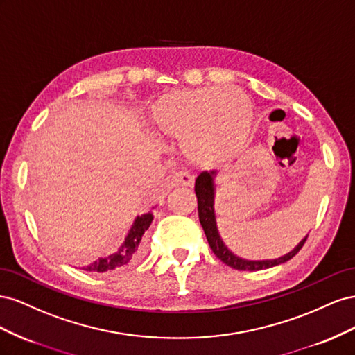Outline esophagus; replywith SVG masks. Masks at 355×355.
I'll return each instance as SVG.
<instances>
[{
    "instance_id": "1",
    "label": "esophagus",
    "mask_w": 355,
    "mask_h": 355,
    "mask_svg": "<svg viewBox=\"0 0 355 355\" xmlns=\"http://www.w3.org/2000/svg\"><path fill=\"white\" fill-rule=\"evenodd\" d=\"M174 181L178 186H193L195 178L187 174V172H177L174 175Z\"/></svg>"
}]
</instances>
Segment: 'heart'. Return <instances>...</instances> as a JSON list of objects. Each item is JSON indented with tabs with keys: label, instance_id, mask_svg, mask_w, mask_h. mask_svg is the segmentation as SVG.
Listing matches in <instances>:
<instances>
[{
	"label": "heart",
	"instance_id": "b5f03b06",
	"mask_svg": "<svg viewBox=\"0 0 355 355\" xmlns=\"http://www.w3.org/2000/svg\"><path fill=\"white\" fill-rule=\"evenodd\" d=\"M148 126L159 139L181 144L190 164L218 166L245 150L252 105L238 87L177 90L151 105Z\"/></svg>",
	"mask_w": 355,
	"mask_h": 355
}]
</instances>
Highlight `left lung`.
<instances>
[{"label":"left lung","instance_id":"left-lung-1","mask_svg":"<svg viewBox=\"0 0 355 355\" xmlns=\"http://www.w3.org/2000/svg\"><path fill=\"white\" fill-rule=\"evenodd\" d=\"M216 177H217V171H211V172H202V174L196 178L195 183V191L198 196V212H199V221L202 227H204V232L208 239V244L212 250V252L223 261L226 263L227 266L238 269V270H261V269H269L273 266L282 265V263L288 261L290 259L295 257L299 250L305 244V241L308 235L303 238L299 244L293 248L287 254L277 257V259H266V260H248V259H242L236 256L234 251H230L229 247L223 242L220 232L217 227V216H216V208H214V202H216V191H217V184H216Z\"/></svg>","mask_w":355,"mask_h":355}]
</instances>
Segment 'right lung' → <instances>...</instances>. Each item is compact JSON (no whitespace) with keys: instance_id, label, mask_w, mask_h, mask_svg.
Listing matches in <instances>:
<instances>
[{"instance_id":"add662e5","label":"right lung","mask_w":355,"mask_h":355,"mask_svg":"<svg viewBox=\"0 0 355 355\" xmlns=\"http://www.w3.org/2000/svg\"><path fill=\"white\" fill-rule=\"evenodd\" d=\"M153 218L155 217L151 211L146 212V214H143V216H137L132 223V226H130V229L128 232V235L125 236V241L121 242V245L114 252H111L110 256L101 257L92 263H89V265L83 266V270L103 273V272L119 269L121 266H126L128 263L134 261L139 256L141 239H143L144 232L150 227Z\"/></svg>"}]
</instances>
